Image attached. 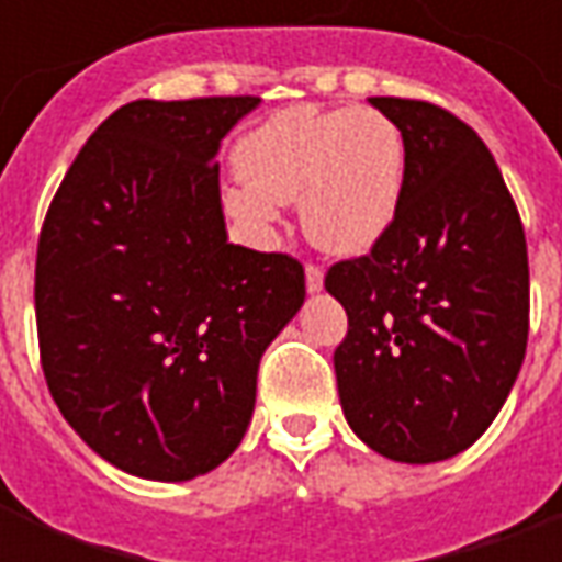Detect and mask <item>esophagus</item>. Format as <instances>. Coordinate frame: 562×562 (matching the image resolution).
<instances>
[{
    "label": "esophagus",
    "mask_w": 562,
    "mask_h": 562,
    "mask_svg": "<svg viewBox=\"0 0 562 562\" xmlns=\"http://www.w3.org/2000/svg\"><path fill=\"white\" fill-rule=\"evenodd\" d=\"M325 289V270L316 268V265H306V292L318 294Z\"/></svg>",
    "instance_id": "1"
}]
</instances>
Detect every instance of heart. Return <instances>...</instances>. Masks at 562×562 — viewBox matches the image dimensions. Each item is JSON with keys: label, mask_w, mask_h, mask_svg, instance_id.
<instances>
[{"label": "heart", "mask_w": 562, "mask_h": 562, "mask_svg": "<svg viewBox=\"0 0 562 562\" xmlns=\"http://www.w3.org/2000/svg\"><path fill=\"white\" fill-rule=\"evenodd\" d=\"M234 161L246 183L228 186L225 204L256 232L273 228L280 204L297 201L313 244L361 256L401 213L406 140L373 108H282L237 140Z\"/></svg>", "instance_id": "b5f03b06"}]
</instances>
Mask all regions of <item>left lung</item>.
Masks as SVG:
<instances>
[{
    "mask_svg": "<svg viewBox=\"0 0 562 562\" xmlns=\"http://www.w3.org/2000/svg\"><path fill=\"white\" fill-rule=\"evenodd\" d=\"M406 140L401 213L370 256L328 270L349 316L334 352L355 436L397 463L460 454L491 427L524 364L530 268L491 149L458 116L370 99Z\"/></svg>",
    "mask_w": 562,
    "mask_h": 562,
    "instance_id": "left-lung-1",
    "label": "left lung"
}]
</instances>
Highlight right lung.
Segmentation results:
<instances>
[{
	"label": "right lung",
	"mask_w": 562,
	"mask_h": 562,
	"mask_svg": "<svg viewBox=\"0 0 562 562\" xmlns=\"http://www.w3.org/2000/svg\"><path fill=\"white\" fill-rule=\"evenodd\" d=\"M261 99L123 104L71 161L35 258L47 389L116 470L189 482L240 446L304 268L228 244L222 138Z\"/></svg>",
	"instance_id": "add662e5"
}]
</instances>
